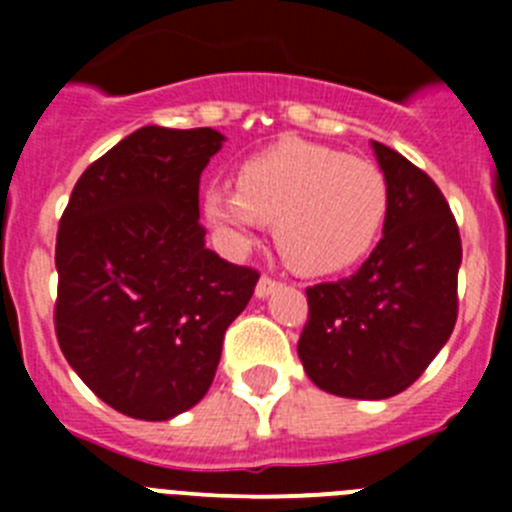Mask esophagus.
<instances>
[{
	"mask_svg": "<svg viewBox=\"0 0 512 512\" xmlns=\"http://www.w3.org/2000/svg\"><path fill=\"white\" fill-rule=\"evenodd\" d=\"M277 287H279L277 279L261 277L259 284H256V297H259V300H264V297H269L271 292H274V289H277Z\"/></svg>",
	"mask_w": 512,
	"mask_h": 512,
	"instance_id": "esophagus-1",
	"label": "esophagus"
}]
</instances>
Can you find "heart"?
Wrapping results in <instances>:
<instances>
[{
	"instance_id": "1",
	"label": "heart",
	"mask_w": 512,
	"mask_h": 512,
	"mask_svg": "<svg viewBox=\"0 0 512 512\" xmlns=\"http://www.w3.org/2000/svg\"><path fill=\"white\" fill-rule=\"evenodd\" d=\"M223 243L243 251L261 223L297 274L323 277L348 269L377 241L390 210L382 169L366 158L289 140L238 169V189L215 184L202 200Z\"/></svg>"
}]
</instances>
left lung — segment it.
Masks as SVG:
<instances>
[{
	"mask_svg": "<svg viewBox=\"0 0 512 512\" xmlns=\"http://www.w3.org/2000/svg\"><path fill=\"white\" fill-rule=\"evenodd\" d=\"M390 187L382 241L356 274L307 287L297 354L320 390L354 400L400 395L456 325L461 238L431 176L372 140Z\"/></svg>",
	"mask_w": 512,
	"mask_h": 512,
	"instance_id": "obj_1",
	"label": "left lung"
}]
</instances>
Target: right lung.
<instances>
[{"label": "right lung", "mask_w": 512, "mask_h": 512, "mask_svg": "<svg viewBox=\"0 0 512 512\" xmlns=\"http://www.w3.org/2000/svg\"><path fill=\"white\" fill-rule=\"evenodd\" d=\"M212 128L146 125L79 176L56 238V336L117 413L171 420L215 379L223 338L259 271L205 246L200 176Z\"/></svg>", "instance_id": "1"}]
</instances>
